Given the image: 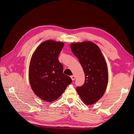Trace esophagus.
<instances>
[{"instance_id":"34e87169","label":"esophagus","mask_w":134,"mask_h":134,"mask_svg":"<svg viewBox=\"0 0 134 134\" xmlns=\"http://www.w3.org/2000/svg\"><path fill=\"white\" fill-rule=\"evenodd\" d=\"M70 77L72 81H74L75 80V76L74 75H72L70 76Z\"/></svg>"}]
</instances>
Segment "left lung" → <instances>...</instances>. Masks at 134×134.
<instances>
[{
    "mask_svg": "<svg viewBox=\"0 0 134 134\" xmlns=\"http://www.w3.org/2000/svg\"><path fill=\"white\" fill-rule=\"evenodd\" d=\"M72 52L78 58L84 72V84L76 91L87 105L97 102L103 95L108 83V68L101 50L91 41L70 44Z\"/></svg>",
    "mask_w": 134,
    "mask_h": 134,
    "instance_id": "8db88e82",
    "label": "left lung"
}]
</instances>
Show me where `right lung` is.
Here are the masks:
<instances>
[{
  "label": "right lung",
  "instance_id": "obj_1",
  "mask_svg": "<svg viewBox=\"0 0 134 134\" xmlns=\"http://www.w3.org/2000/svg\"><path fill=\"white\" fill-rule=\"evenodd\" d=\"M64 43L47 40L33 53L29 66V81L34 93L42 100L51 102L64 93L72 81L63 73L58 56Z\"/></svg>",
  "mask_w": 134,
  "mask_h": 134
}]
</instances>
